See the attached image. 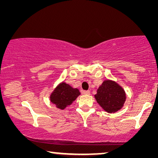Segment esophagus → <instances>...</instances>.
Returning <instances> with one entry per match:
<instances>
[{"mask_svg":"<svg viewBox=\"0 0 158 158\" xmlns=\"http://www.w3.org/2000/svg\"><path fill=\"white\" fill-rule=\"evenodd\" d=\"M83 93L85 95H90V92L89 91V90H84V91H83Z\"/></svg>","mask_w":158,"mask_h":158,"instance_id":"esophagus-1","label":"esophagus"}]
</instances>
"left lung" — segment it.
<instances>
[{
    "label": "left lung",
    "mask_w": 158,
    "mask_h": 158,
    "mask_svg": "<svg viewBox=\"0 0 158 158\" xmlns=\"http://www.w3.org/2000/svg\"><path fill=\"white\" fill-rule=\"evenodd\" d=\"M94 97L101 107L109 114L121 110L126 101V93L123 88L111 79L103 81Z\"/></svg>",
    "instance_id": "obj_1"
}]
</instances>
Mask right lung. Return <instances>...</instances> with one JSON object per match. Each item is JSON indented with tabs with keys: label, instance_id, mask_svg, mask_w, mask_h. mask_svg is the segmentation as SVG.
<instances>
[{
	"label": "right lung",
	"instance_id": "1",
	"mask_svg": "<svg viewBox=\"0 0 158 158\" xmlns=\"http://www.w3.org/2000/svg\"><path fill=\"white\" fill-rule=\"evenodd\" d=\"M80 95L81 93L78 89L62 81L51 93L49 100L51 102L56 105V107L63 110L68 106L71 105Z\"/></svg>",
	"mask_w": 158,
	"mask_h": 158
}]
</instances>
